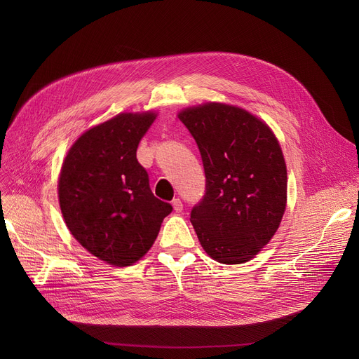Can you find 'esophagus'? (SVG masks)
Masks as SVG:
<instances>
[{
    "instance_id": "esophagus-1",
    "label": "esophagus",
    "mask_w": 359,
    "mask_h": 359,
    "mask_svg": "<svg viewBox=\"0 0 359 359\" xmlns=\"http://www.w3.org/2000/svg\"><path fill=\"white\" fill-rule=\"evenodd\" d=\"M172 205H173V208H175L176 212H182V210H183V202H182L179 198H177V199H173Z\"/></svg>"
}]
</instances>
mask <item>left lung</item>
Wrapping results in <instances>:
<instances>
[{"label":"left lung","mask_w":359,"mask_h":359,"mask_svg":"<svg viewBox=\"0 0 359 359\" xmlns=\"http://www.w3.org/2000/svg\"><path fill=\"white\" fill-rule=\"evenodd\" d=\"M179 119L205 170V195L191 212L202 248L225 265L248 262L285 212L287 165L278 140L266 123L229 104L184 109Z\"/></svg>","instance_id":"1"}]
</instances>
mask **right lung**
<instances>
[{
	"label": "right lung",
	"mask_w": 359,
	"mask_h": 359,
	"mask_svg": "<svg viewBox=\"0 0 359 359\" xmlns=\"http://www.w3.org/2000/svg\"><path fill=\"white\" fill-rule=\"evenodd\" d=\"M156 115L122 113L88 129L62 164L58 195L71 234L109 265L129 266L153 246L173 206L151 192L137 148Z\"/></svg>",
	"instance_id": "1"
}]
</instances>
